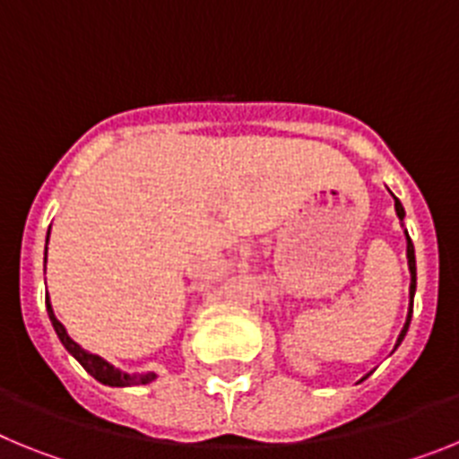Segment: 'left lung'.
<instances>
[{"instance_id": "1", "label": "left lung", "mask_w": 459, "mask_h": 459, "mask_svg": "<svg viewBox=\"0 0 459 459\" xmlns=\"http://www.w3.org/2000/svg\"><path fill=\"white\" fill-rule=\"evenodd\" d=\"M395 213H397V218L403 221L404 209H403V204H400V200H397V197H395ZM404 234H407V232H404ZM407 262H409V273H411V285H409V296H411V303H409L407 322H404L403 331H400V338H397L395 347L403 342L404 335H407V328H409V322H411V312H413V294H416V255H413V243H411V238H409V234H407Z\"/></svg>"}]
</instances>
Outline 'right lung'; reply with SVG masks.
I'll use <instances>...</instances> for the list:
<instances>
[{
  "instance_id": "add662e5",
  "label": "right lung",
  "mask_w": 459,
  "mask_h": 459,
  "mask_svg": "<svg viewBox=\"0 0 459 459\" xmlns=\"http://www.w3.org/2000/svg\"><path fill=\"white\" fill-rule=\"evenodd\" d=\"M48 234H50V232H48ZM46 257H48V246H46ZM46 307H48V315H50L52 326H55V333L59 335V340H62V344L66 347V351L78 359L80 366H82L84 370H87L89 375L93 377V379H99L100 384H105V386H142V384H152V381L156 379V372L128 375V372H121V370H117L115 366H109L108 360H103L100 356L84 351L78 342H73V340L68 338L64 324L55 317V312H52V306H50V299H48V294H46Z\"/></svg>"
}]
</instances>
